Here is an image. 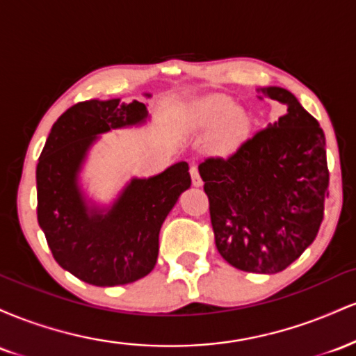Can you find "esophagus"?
<instances>
[{
    "instance_id": "34e87169",
    "label": "esophagus",
    "mask_w": 356,
    "mask_h": 356,
    "mask_svg": "<svg viewBox=\"0 0 356 356\" xmlns=\"http://www.w3.org/2000/svg\"><path fill=\"white\" fill-rule=\"evenodd\" d=\"M191 179H192V186H195V187L202 186V179H201V175H199V170L195 165L191 167Z\"/></svg>"
}]
</instances>
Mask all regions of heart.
<instances>
[{"label":"heart","instance_id":"1","mask_svg":"<svg viewBox=\"0 0 356 356\" xmlns=\"http://www.w3.org/2000/svg\"><path fill=\"white\" fill-rule=\"evenodd\" d=\"M189 124L195 130L214 127L209 140L212 152L227 155L243 144L249 132V117L243 108L232 105L224 95H211L201 99L191 110Z\"/></svg>","mask_w":356,"mask_h":356}]
</instances>
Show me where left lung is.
Wrapping results in <instances>:
<instances>
[{
  "label": "left lung",
  "mask_w": 356,
  "mask_h": 356,
  "mask_svg": "<svg viewBox=\"0 0 356 356\" xmlns=\"http://www.w3.org/2000/svg\"><path fill=\"white\" fill-rule=\"evenodd\" d=\"M257 92L284 104L288 113L227 159H206L199 174L219 254L241 271L275 275L316 238L330 172L316 118L286 88Z\"/></svg>",
  "instance_id": "8db88e82"
}]
</instances>
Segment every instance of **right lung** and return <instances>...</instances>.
Instances as JSON below:
<instances>
[{
	"label": "right lung",
	"mask_w": 356,
	"mask_h": 356,
	"mask_svg": "<svg viewBox=\"0 0 356 356\" xmlns=\"http://www.w3.org/2000/svg\"><path fill=\"white\" fill-rule=\"evenodd\" d=\"M147 117L137 100L80 102L53 124L38 159V224L56 263L88 284H127L149 275L162 222L191 187L189 165L177 162L154 177H134L108 209L85 199L79 172L90 147L102 134L140 125Z\"/></svg>",
	"instance_id": "obj_1"
}]
</instances>
